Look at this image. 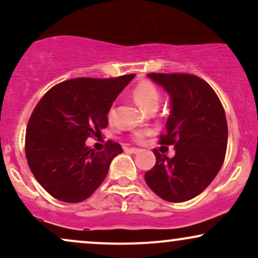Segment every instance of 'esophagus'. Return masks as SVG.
I'll return each instance as SVG.
<instances>
[{"label":"esophagus","mask_w":258,"mask_h":258,"mask_svg":"<svg viewBox=\"0 0 258 258\" xmlns=\"http://www.w3.org/2000/svg\"><path fill=\"white\" fill-rule=\"evenodd\" d=\"M125 152L131 153V154H137V153L141 152V149H139V148H126Z\"/></svg>","instance_id":"34e87169"}]
</instances>
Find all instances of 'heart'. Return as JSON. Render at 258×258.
Instances as JSON below:
<instances>
[{
  "instance_id": "b5f03b06",
  "label": "heart",
  "mask_w": 258,
  "mask_h": 258,
  "mask_svg": "<svg viewBox=\"0 0 258 258\" xmlns=\"http://www.w3.org/2000/svg\"><path fill=\"white\" fill-rule=\"evenodd\" d=\"M133 99L136 103L146 111H155L158 109L160 103V91L153 82L150 81H141L133 88L132 92ZM112 110L109 111V119H111ZM149 132L138 131L132 135V139L137 143H142L146 139L147 135Z\"/></svg>"
}]
</instances>
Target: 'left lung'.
I'll return each mask as SVG.
<instances>
[{
  "instance_id": "left-lung-1",
  "label": "left lung",
  "mask_w": 258,
  "mask_h": 258,
  "mask_svg": "<svg viewBox=\"0 0 258 258\" xmlns=\"http://www.w3.org/2000/svg\"><path fill=\"white\" fill-rule=\"evenodd\" d=\"M171 98L162 146H174L173 158L153 152L156 162L147 171L148 186L161 199L183 203L199 195L217 176L226 158V112L212 87L191 74H148Z\"/></svg>"
}]
</instances>
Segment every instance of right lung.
Here are the masks:
<instances>
[{
	"mask_svg": "<svg viewBox=\"0 0 258 258\" xmlns=\"http://www.w3.org/2000/svg\"><path fill=\"white\" fill-rule=\"evenodd\" d=\"M135 76L67 80L35 106L26 126L25 156L35 178L53 198L80 203L102 184L122 148L108 141L103 152H96L85 141L102 135L112 102Z\"/></svg>",
	"mask_w": 258,
	"mask_h": 258,
	"instance_id": "right-lung-1",
	"label": "right lung"
}]
</instances>
